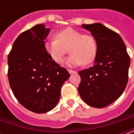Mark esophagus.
I'll return each mask as SVG.
<instances>
[{
  "label": "esophagus",
  "instance_id": "34e87169",
  "mask_svg": "<svg viewBox=\"0 0 134 134\" xmlns=\"http://www.w3.org/2000/svg\"><path fill=\"white\" fill-rule=\"evenodd\" d=\"M68 71L69 72V74H75V73H76V71H73V70H71V69L68 70Z\"/></svg>",
  "mask_w": 134,
  "mask_h": 134
}]
</instances>
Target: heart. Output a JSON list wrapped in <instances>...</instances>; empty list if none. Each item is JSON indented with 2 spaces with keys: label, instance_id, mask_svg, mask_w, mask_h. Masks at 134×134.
<instances>
[{
  "label": "heart",
  "instance_id": "b5f03b06",
  "mask_svg": "<svg viewBox=\"0 0 134 134\" xmlns=\"http://www.w3.org/2000/svg\"><path fill=\"white\" fill-rule=\"evenodd\" d=\"M55 39L45 42L44 48L47 54L56 63L64 61L67 49L71 54L66 63L70 66L88 65L93 62L98 53L95 38L91 34L82 33L72 27H67L57 32Z\"/></svg>",
  "mask_w": 134,
  "mask_h": 134
}]
</instances>
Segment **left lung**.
Here are the masks:
<instances>
[{"mask_svg": "<svg viewBox=\"0 0 134 134\" xmlns=\"http://www.w3.org/2000/svg\"><path fill=\"white\" fill-rule=\"evenodd\" d=\"M96 39L98 53L93 66L79 71L78 92L86 104L95 108L119 98L128 80L130 57L119 34L100 23L82 24Z\"/></svg>", "mask_w": 134, "mask_h": 134, "instance_id": "left-lung-1", "label": "left lung"}]
</instances>
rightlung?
<instances>
[{
    "label": "right lung",
    "mask_w": 134,
    "mask_h": 134,
    "mask_svg": "<svg viewBox=\"0 0 134 134\" xmlns=\"http://www.w3.org/2000/svg\"><path fill=\"white\" fill-rule=\"evenodd\" d=\"M50 29L36 24L20 34L8 55V79L13 94L26 109L44 113L54 109L70 75L44 48Z\"/></svg>",
    "instance_id": "add662e5"
}]
</instances>
